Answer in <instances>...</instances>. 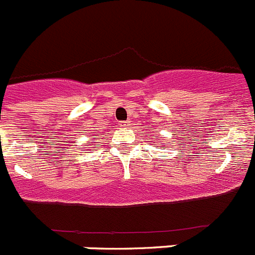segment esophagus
Masks as SVG:
<instances>
[{
    "label": "esophagus",
    "mask_w": 255,
    "mask_h": 255,
    "mask_svg": "<svg viewBox=\"0 0 255 255\" xmlns=\"http://www.w3.org/2000/svg\"><path fill=\"white\" fill-rule=\"evenodd\" d=\"M129 125H130V121H123V123H120L121 128H128Z\"/></svg>",
    "instance_id": "1"
}]
</instances>
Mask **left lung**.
I'll list each match as a JSON object with an SVG mask.
<instances>
[{
    "label": "left lung",
    "mask_w": 255,
    "mask_h": 255,
    "mask_svg": "<svg viewBox=\"0 0 255 255\" xmlns=\"http://www.w3.org/2000/svg\"><path fill=\"white\" fill-rule=\"evenodd\" d=\"M161 144H162V145H163V144H164V143H161Z\"/></svg>",
    "instance_id": "1"
}]
</instances>
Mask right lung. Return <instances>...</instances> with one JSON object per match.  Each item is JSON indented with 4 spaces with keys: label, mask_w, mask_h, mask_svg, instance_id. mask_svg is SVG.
<instances>
[{
    "label": "right lung",
    "mask_w": 255,
    "mask_h": 255,
    "mask_svg": "<svg viewBox=\"0 0 255 255\" xmlns=\"http://www.w3.org/2000/svg\"><path fill=\"white\" fill-rule=\"evenodd\" d=\"M94 138H96V136H94Z\"/></svg>",
    "instance_id": "right-lung-1"
}]
</instances>
